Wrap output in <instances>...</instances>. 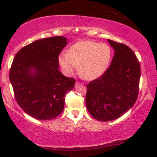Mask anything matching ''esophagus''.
<instances>
[{"label":"esophagus","mask_w":157,"mask_h":157,"mask_svg":"<svg viewBox=\"0 0 157 157\" xmlns=\"http://www.w3.org/2000/svg\"><path fill=\"white\" fill-rule=\"evenodd\" d=\"M80 85H82V83L78 82V81H76V83H75V86L76 87H78V86H80Z\"/></svg>","instance_id":"obj_1"}]
</instances>
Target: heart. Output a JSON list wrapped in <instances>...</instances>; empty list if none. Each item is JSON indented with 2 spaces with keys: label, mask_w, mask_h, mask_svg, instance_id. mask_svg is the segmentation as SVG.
Returning <instances> with one entry per match:
<instances>
[{
  "label": "heart",
  "mask_w": 157,
  "mask_h": 157,
  "mask_svg": "<svg viewBox=\"0 0 157 157\" xmlns=\"http://www.w3.org/2000/svg\"><path fill=\"white\" fill-rule=\"evenodd\" d=\"M112 50L107 44L93 40H82L72 45L68 53L59 56V63L66 76H70L78 67V73L86 80H94L108 68Z\"/></svg>",
  "instance_id": "heart-1"
}]
</instances>
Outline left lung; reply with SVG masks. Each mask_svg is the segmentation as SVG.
Returning <instances> with one entry per match:
<instances>
[{
	"instance_id": "1",
	"label": "left lung",
	"mask_w": 157,
	"mask_h": 157,
	"mask_svg": "<svg viewBox=\"0 0 157 157\" xmlns=\"http://www.w3.org/2000/svg\"><path fill=\"white\" fill-rule=\"evenodd\" d=\"M114 50L110 67L100 78L86 86V105L92 117L100 121L119 118L136 102L141 70L129 47L109 40Z\"/></svg>"
}]
</instances>
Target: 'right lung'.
I'll list each match as a JSON object with an SVG mask.
<instances>
[{"mask_svg": "<svg viewBox=\"0 0 157 157\" xmlns=\"http://www.w3.org/2000/svg\"><path fill=\"white\" fill-rule=\"evenodd\" d=\"M67 43L63 36L42 38L15 56L10 82L18 104L34 119L57 117L64 109L66 92L74 89L76 81L59 70V55Z\"/></svg>", "mask_w": 157, "mask_h": 157, "instance_id": "1", "label": "right lung"}]
</instances>
